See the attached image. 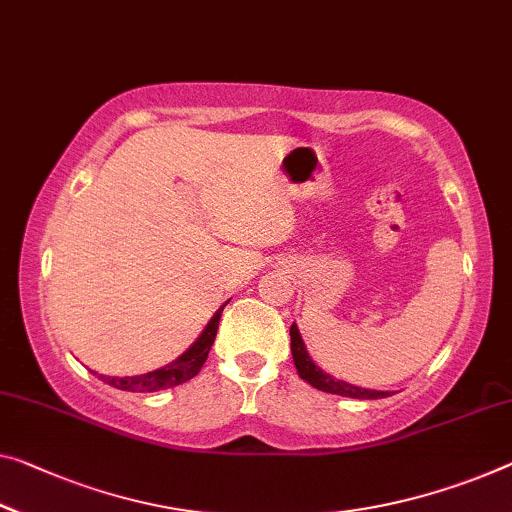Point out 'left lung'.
<instances>
[{
  "instance_id": "8db88e82",
  "label": "left lung",
  "mask_w": 512,
  "mask_h": 512,
  "mask_svg": "<svg viewBox=\"0 0 512 512\" xmlns=\"http://www.w3.org/2000/svg\"><path fill=\"white\" fill-rule=\"evenodd\" d=\"M290 350H293V361H295L297 373H300L302 380L309 382L313 389L336 393V396H345V398H361V400H377V398L391 396L389 391L361 389V387H355V384H348L343 380H336V377H332V375H327L320 366L313 364V359L309 357V352H306V348H304L300 329H297L295 322L290 325Z\"/></svg>"
}]
</instances>
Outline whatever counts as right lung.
<instances>
[{
	"instance_id": "right-lung-1",
	"label": "right lung",
	"mask_w": 512,
	"mask_h": 512,
	"mask_svg": "<svg viewBox=\"0 0 512 512\" xmlns=\"http://www.w3.org/2000/svg\"><path fill=\"white\" fill-rule=\"evenodd\" d=\"M224 306H219L215 316L210 318L206 329H203V332H201V336L196 338V341L190 345V348H187L176 361H171V364L157 368V371L144 373V375H132V377L98 375V377H100L102 382H107L109 387H116V389H121V391H139V393L171 389V387H178V384H183L187 380H192L194 375H199L201 366L206 364L208 352L212 348V343H215L219 318H222Z\"/></svg>"
}]
</instances>
